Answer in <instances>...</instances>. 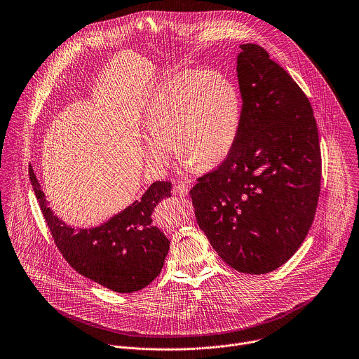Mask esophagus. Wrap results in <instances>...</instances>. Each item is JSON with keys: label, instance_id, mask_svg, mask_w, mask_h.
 <instances>
[{"label": "esophagus", "instance_id": "esophagus-1", "mask_svg": "<svg viewBox=\"0 0 359 359\" xmlns=\"http://www.w3.org/2000/svg\"><path fill=\"white\" fill-rule=\"evenodd\" d=\"M189 184L186 183H177L173 186V194L175 196H180V197H184L187 193H189Z\"/></svg>", "mask_w": 359, "mask_h": 359}]
</instances>
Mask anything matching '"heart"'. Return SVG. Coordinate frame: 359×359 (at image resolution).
I'll return each instance as SVG.
<instances>
[{"instance_id": "obj_1", "label": "heart", "mask_w": 359, "mask_h": 359, "mask_svg": "<svg viewBox=\"0 0 359 359\" xmlns=\"http://www.w3.org/2000/svg\"><path fill=\"white\" fill-rule=\"evenodd\" d=\"M242 100L236 86L218 72L180 71L152 93L144 114L147 162L155 169L177 158L197 170L221 163L241 127Z\"/></svg>"}]
</instances>
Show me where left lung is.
<instances>
[{
    "mask_svg": "<svg viewBox=\"0 0 359 359\" xmlns=\"http://www.w3.org/2000/svg\"><path fill=\"white\" fill-rule=\"evenodd\" d=\"M242 118L219 166L190 190L198 226L219 257L245 274L274 271L315 219L322 154L312 104L259 44H242Z\"/></svg>",
    "mask_w": 359,
    "mask_h": 359,
    "instance_id": "8db88e82",
    "label": "left lung"
}]
</instances>
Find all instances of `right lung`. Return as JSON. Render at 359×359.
Masks as SVG:
<instances>
[{
	"instance_id": "right-lung-1",
	"label": "right lung",
	"mask_w": 359,
	"mask_h": 359,
	"mask_svg": "<svg viewBox=\"0 0 359 359\" xmlns=\"http://www.w3.org/2000/svg\"><path fill=\"white\" fill-rule=\"evenodd\" d=\"M29 176L53 241L76 273L118 294L140 291L159 276L170 242L151 215L172 196L170 182H155L140 201L100 226L74 229L53 215L33 169Z\"/></svg>"
}]
</instances>
